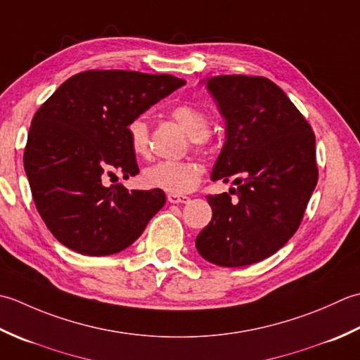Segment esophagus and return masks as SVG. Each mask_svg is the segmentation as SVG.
<instances>
[{
  "instance_id": "34e87169",
  "label": "esophagus",
  "mask_w": 360,
  "mask_h": 360,
  "mask_svg": "<svg viewBox=\"0 0 360 360\" xmlns=\"http://www.w3.org/2000/svg\"><path fill=\"white\" fill-rule=\"evenodd\" d=\"M167 200L171 203H186L189 200L188 195H181V194H172L169 193L167 194Z\"/></svg>"
}]
</instances>
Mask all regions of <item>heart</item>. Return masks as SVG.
Wrapping results in <instances>:
<instances>
[{
    "label": "heart",
    "instance_id": "1",
    "mask_svg": "<svg viewBox=\"0 0 360 360\" xmlns=\"http://www.w3.org/2000/svg\"><path fill=\"white\" fill-rule=\"evenodd\" d=\"M171 116L179 122L193 139L195 146H202L210 136V120L202 110L191 104H179L171 110ZM127 141L131 152L136 157H146L149 153L150 130L144 116H136L127 127ZM205 174V166L197 160L181 161H158L144 171L143 179L146 185L163 189L172 194H188L199 185Z\"/></svg>",
    "mask_w": 360,
    "mask_h": 360
}]
</instances>
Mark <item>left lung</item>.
<instances>
[{
  "label": "left lung",
  "mask_w": 360,
  "mask_h": 360,
  "mask_svg": "<svg viewBox=\"0 0 360 360\" xmlns=\"http://www.w3.org/2000/svg\"><path fill=\"white\" fill-rule=\"evenodd\" d=\"M225 118V143L211 180L234 179L208 195L211 222L195 239L205 259L240 267L276 253L298 230L319 180L315 135L285 93L261 76L210 77Z\"/></svg>",
  "instance_id": "1"
}]
</instances>
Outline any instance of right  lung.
Masks as SVG:
<instances>
[{
    "mask_svg": "<svg viewBox=\"0 0 360 360\" xmlns=\"http://www.w3.org/2000/svg\"><path fill=\"white\" fill-rule=\"evenodd\" d=\"M186 82L124 70L79 72L32 118L23 163L37 211L54 238L77 253H118L163 208V189L129 191L105 180L139 172L126 127Z\"/></svg>",
    "mask_w": 360,
    "mask_h": 360,
    "instance_id": "1",
    "label": "right lung"
}]
</instances>
